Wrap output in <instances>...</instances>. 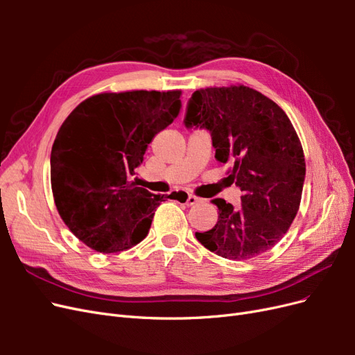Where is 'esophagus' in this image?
Returning a JSON list of instances; mask_svg holds the SVG:
<instances>
[{"label":"esophagus","instance_id":"obj_1","mask_svg":"<svg viewBox=\"0 0 355 355\" xmlns=\"http://www.w3.org/2000/svg\"><path fill=\"white\" fill-rule=\"evenodd\" d=\"M200 201H201V198H200V197L189 194V196H188V198H187V206H196V204H197V202H200Z\"/></svg>","mask_w":355,"mask_h":355}]
</instances>
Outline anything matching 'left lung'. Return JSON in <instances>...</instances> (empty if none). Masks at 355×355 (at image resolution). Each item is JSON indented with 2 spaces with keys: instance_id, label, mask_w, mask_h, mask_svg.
Listing matches in <instances>:
<instances>
[{
  "instance_id": "8db88e82",
  "label": "left lung",
  "mask_w": 355,
  "mask_h": 355,
  "mask_svg": "<svg viewBox=\"0 0 355 355\" xmlns=\"http://www.w3.org/2000/svg\"><path fill=\"white\" fill-rule=\"evenodd\" d=\"M187 127L211 135L216 159L230 166L241 206L213 200L219 218L197 240L218 256L247 261L280 241L296 218L305 180V155L293 124L274 101L247 85L194 92Z\"/></svg>"
}]
</instances>
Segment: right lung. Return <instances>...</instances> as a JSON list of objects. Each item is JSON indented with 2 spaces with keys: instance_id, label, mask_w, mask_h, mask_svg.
<instances>
[{
  "instance_id": "1",
  "label": "right lung",
  "mask_w": 355,
  "mask_h": 355,
  "mask_svg": "<svg viewBox=\"0 0 355 355\" xmlns=\"http://www.w3.org/2000/svg\"><path fill=\"white\" fill-rule=\"evenodd\" d=\"M180 90L105 92L75 108L56 135L51 191L69 231L90 249L116 253L141 243L163 197L130 178L154 136L179 115Z\"/></svg>"
}]
</instances>
